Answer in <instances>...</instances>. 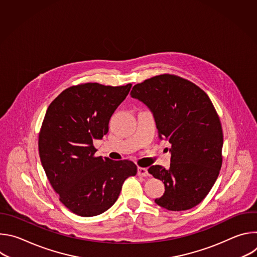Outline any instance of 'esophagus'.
<instances>
[{
    "label": "esophagus",
    "instance_id": "1",
    "mask_svg": "<svg viewBox=\"0 0 257 257\" xmlns=\"http://www.w3.org/2000/svg\"><path fill=\"white\" fill-rule=\"evenodd\" d=\"M137 175L140 177H148V176H150V173L146 168H138Z\"/></svg>",
    "mask_w": 257,
    "mask_h": 257
}]
</instances>
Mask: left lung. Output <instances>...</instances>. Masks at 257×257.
<instances>
[{"label": "left lung", "mask_w": 257, "mask_h": 257, "mask_svg": "<svg viewBox=\"0 0 257 257\" xmlns=\"http://www.w3.org/2000/svg\"><path fill=\"white\" fill-rule=\"evenodd\" d=\"M130 94L151 109L159 138L172 144L170 168L149 169L165 184L155 202L173 211L196 206L212 188L223 161V130L211 100L194 83L170 74L134 85Z\"/></svg>", "instance_id": "8db88e82"}]
</instances>
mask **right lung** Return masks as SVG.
<instances>
[{"label":"right lung","mask_w":257,"mask_h":257,"mask_svg":"<svg viewBox=\"0 0 257 257\" xmlns=\"http://www.w3.org/2000/svg\"><path fill=\"white\" fill-rule=\"evenodd\" d=\"M131 86H71L47 109L39 137L41 162L60 201L75 214L94 216L107 210L124 181L137 173L130 161L94 157L93 146V140L107 133L109 119Z\"/></svg>","instance_id":"1"}]
</instances>
